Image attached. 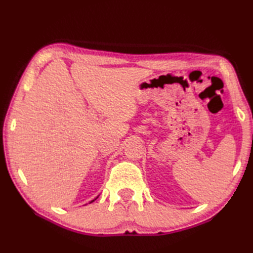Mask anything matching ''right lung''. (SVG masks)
Masks as SVG:
<instances>
[{"label": "right lung", "mask_w": 253, "mask_h": 253, "mask_svg": "<svg viewBox=\"0 0 253 253\" xmlns=\"http://www.w3.org/2000/svg\"><path fill=\"white\" fill-rule=\"evenodd\" d=\"M94 200H95V199H94ZM94 200H92V201H91V202H93V201H94Z\"/></svg>", "instance_id": "obj_1"}]
</instances>
